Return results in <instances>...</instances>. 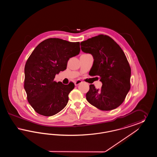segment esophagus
<instances>
[{"instance_id": "obj_1", "label": "esophagus", "mask_w": 157, "mask_h": 157, "mask_svg": "<svg viewBox=\"0 0 157 157\" xmlns=\"http://www.w3.org/2000/svg\"><path fill=\"white\" fill-rule=\"evenodd\" d=\"M81 83H82V81L81 80H77L75 82V86H77V85H78L79 84H80Z\"/></svg>"}]
</instances>
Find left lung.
<instances>
[{
	"label": "left lung",
	"instance_id": "1",
	"mask_svg": "<svg viewBox=\"0 0 157 157\" xmlns=\"http://www.w3.org/2000/svg\"><path fill=\"white\" fill-rule=\"evenodd\" d=\"M81 46L83 52L94 57L89 74L97 76L102 83L99 90L90 85L86 100L102 111L118 108L131 88V71L124 51L111 37L102 34L83 41Z\"/></svg>",
	"mask_w": 157,
	"mask_h": 157
}]
</instances>
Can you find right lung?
Returning <instances> with one entry per match:
<instances>
[{"instance_id":"1","label":"right lung","mask_w":157,"mask_h":157,"mask_svg":"<svg viewBox=\"0 0 157 157\" xmlns=\"http://www.w3.org/2000/svg\"><path fill=\"white\" fill-rule=\"evenodd\" d=\"M80 50L79 42L49 38L31 53L25 67L24 88L29 103L37 113L50 117L66 106L75 85L72 82L64 85L54 79L56 74L67 69L68 60Z\"/></svg>"}]
</instances>
